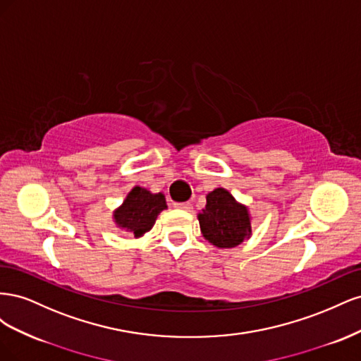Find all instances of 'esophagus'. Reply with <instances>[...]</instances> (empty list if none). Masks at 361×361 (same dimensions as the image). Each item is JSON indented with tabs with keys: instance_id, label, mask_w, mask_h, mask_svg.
Instances as JSON below:
<instances>
[{
	"instance_id": "obj_1",
	"label": "esophagus",
	"mask_w": 361,
	"mask_h": 361,
	"mask_svg": "<svg viewBox=\"0 0 361 361\" xmlns=\"http://www.w3.org/2000/svg\"><path fill=\"white\" fill-rule=\"evenodd\" d=\"M174 207H178V209H183V211H191L192 204L190 202H180V203H174Z\"/></svg>"
}]
</instances>
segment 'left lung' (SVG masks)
I'll return each instance as SVG.
<instances>
[{"label":"left lung","instance_id":"obj_1","mask_svg":"<svg viewBox=\"0 0 361 361\" xmlns=\"http://www.w3.org/2000/svg\"><path fill=\"white\" fill-rule=\"evenodd\" d=\"M203 236L212 245L232 248L251 233L247 207L235 202L232 194L216 188L206 195V206L199 214Z\"/></svg>","mask_w":361,"mask_h":361}]
</instances>
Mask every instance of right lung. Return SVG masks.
<instances>
[{
	"label": "right lung",
	"mask_w": 361,
	"mask_h": 361,
	"mask_svg": "<svg viewBox=\"0 0 361 361\" xmlns=\"http://www.w3.org/2000/svg\"><path fill=\"white\" fill-rule=\"evenodd\" d=\"M164 194H150L147 190L135 187L128 194L123 204L114 212L118 227L126 228L135 236H141L155 224L158 214L166 209Z\"/></svg>",
	"instance_id": "add662e5"
}]
</instances>
